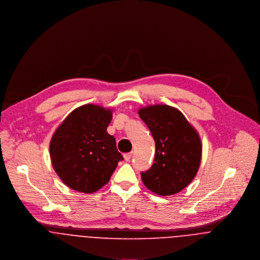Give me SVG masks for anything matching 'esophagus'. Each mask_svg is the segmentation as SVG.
Returning a JSON list of instances; mask_svg holds the SVG:
<instances>
[{"label":"esophagus","instance_id":"esophagus-1","mask_svg":"<svg viewBox=\"0 0 260 260\" xmlns=\"http://www.w3.org/2000/svg\"><path fill=\"white\" fill-rule=\"evenodd\" d=\"M131 157H132V153H126V154H124V159H125L126 161H130Z\"/></svg>","mask_w":260,"mask_h":260}]
</instances>
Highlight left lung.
Masks as SVG:
<instances>
[{"label": "left lung", "instance_id": "left-lung-1", "mask_svg": "<svg viewBox=\"0 0 260 260\" xmlns=\"http://www.w3.org/2000/svg\"><path fill=\"white\" fill-rule=\"evenodd\" d=\"M155 141V158L148 171L141 173L150 191L160 196L180 192L197 174L202 143L197 130L177 108L149 105L138 110Z\"/></svg>", "mask_w": 260, "mask_h": 260}]
</instances>
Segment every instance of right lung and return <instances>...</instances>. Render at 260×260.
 <instances>
[{"label":"right lung","instance_id":"obj_1","mask_svg":"<svg viewBox=\"0 0 260 260\" xmlns=\"http://www.w3.org/2000/svg\"><path fill=\"white\" fill-rule=\"evenodd\" d=\"M113 110L86 104L71 112L50 141V157L59 178L75 191L91 194L106 185L123 156L107 132Z\"/></svg>","mask_w":260,"mask_h":260}]
</instances>
